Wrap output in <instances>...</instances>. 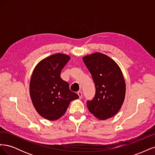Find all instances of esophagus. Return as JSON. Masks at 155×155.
I'll use <instances>...</instances> for the list:
<instances>
[{
    "label": "esophagus",
    "instance_id": "obj_1",
    "mask_svg": "<svg viewBox=\"0 0 155 155\" xmlns=\"http://www.w3.org/2000/svg\"><path fill=\"white\" fill-rule=\"evenodd\" d=\"M78 96H79V98H82V96H83V94H82V92L81 91H79L78 92Z\"/></svg>",
    "mask_w": 155,
    "mask_h": 155
}]
</instances>
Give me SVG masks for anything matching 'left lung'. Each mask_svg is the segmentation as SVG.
I'll use <instances>...</instances> for the list:
<instances>
[{
  "label": "left lung",
  "mask_w": 155,
  "mask_h": 155,
  "mask_svg": "<svg viewBox=\"0 0 155 155\" xmlns=\"http://www.w3.org/2000/svg\"><path fill=\"white\" fill-rule=\"evenodd\" d=\"M93 81L96 94L87 101L88 109L100 120L110 118L117 114L124 101L125 83L120 68L109 56L100 52L83 58Z\"/></svg>",
  "instance_id": "8db88e82"
}]
</instances>
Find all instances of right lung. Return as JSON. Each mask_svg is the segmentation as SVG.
Masks as SVG:
<instances>
[{"label":"right lung","mask_w":155,"mask_h":155,"mask_svg":"<svg viewBox=\"0 0 155 155\" xmlns=\"http://www.w3.org/2000/svg\"><path fill=\"white\" fill-rule=\"evenodd\" d=\"M70 59L66 54H53L41 60L32 73L30 83L32 104L36 111L48 120H58L64 115L70 103L79 98L60 76Z\"/></svg>","instance_id":"add662e5"}]
</instances>
